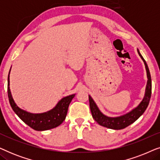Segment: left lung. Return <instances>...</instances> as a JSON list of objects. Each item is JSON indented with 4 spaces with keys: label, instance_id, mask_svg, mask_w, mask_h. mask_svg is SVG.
<instances>
[{
    "label": "left lung",
    "instance_id": "left-lung-1",
    "mask_svg": "<svg viewBox=\"0 0 160 160\" xmlns=\"http://www.w3.org/2000/svg\"><path fill=\"white\" fill-rule=\"evenodd\" d=\"M137 50L139 56L141 57L142 60L143 61L144 65H145L146 76H147L148 79L143 100L135 108L123 115L119 116V117H108V116L105 115L104 113L101 112V111L98 108L94 100L90 95H89V106H90L92 115L93 119L100 125L109 129H113V130H122V129L127 128L136 121L145 112L146 109L147 108L148 103H149L151 95H152V78H151L150 72L146 62L142 57L141 54L140 53L138 49H137Z\"/></svg>",
    "mask_w": 160,
    "mask_h": 160
}]
</instances>
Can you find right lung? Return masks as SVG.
Masks as SVG:
<instances>
[{"instance_id":"right-lung-1","label":"right lung","mask_w":160,"mask_h":160,"mask_svg":"<svg viewBox=\"0 0 160 160\" xmlns=\"http://www.w3.org/2000/svg\"><path fill=\"white\" fill-rule=\"evenodd\" d=\"M8 76V97L11 106L14 113L25 122L26 124L37 131H44L57 128L62 123L66 117L68 109L71 100L76 94L62 98L51 110L40 113H32L26 111L17 106L13 99L10 89L9 74Z\"/></svg>"}]
</instances>
